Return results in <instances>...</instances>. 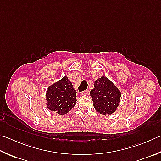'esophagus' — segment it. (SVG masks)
<instances>
[{
	"instance_id": "34e87169",
	"label": "esophagus",
	"mask_w": 161,
	"mask_h": 161,
	"mask_svg": "<svg viewBox=\"0 0 161 161\" xmlns=\"http://www.w3.org/2000/svg\"><path fill=\"white\" fill-rule=\"evenodd\" d=\"M82 94H85V95H89V90H86L82 93Z\"/></svg>"
}]
</instances>
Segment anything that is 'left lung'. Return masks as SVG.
<instances>
[{"instance_id":"obj_1","label":"left lung","mask_w":161,"mask_h":161,"mask_svg":"<svg viewBox=\"0 0 161 161\" xmlns=\"http://www.w3.org/2000/svg\"><path fill=\"white\" fill-rule=\"evenodd\" d=\"M90 95L96 111L103 115H110L115 112L122 96L119 89L105 76L94 81Z\"/></svg>"}]
</instances>
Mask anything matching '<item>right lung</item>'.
Instances as JSON below:
<instances>
[{
  "instance_id": "obj_1",
  "label": "right lung",
  "mask_w": 161,
  "mask_h": 161,
  "mask_svg": "<svg viewBox=\"0 0 161 161\" xmlns=\"http://www.w3.org/2000/svg\"><path fill=\"white\" fill-rule=\"evenodd\" d=\"M76 90L67 76L49 86L46 93V107L63 115L70 111L77 101Z\"/></svg>"
}]
</instances>
